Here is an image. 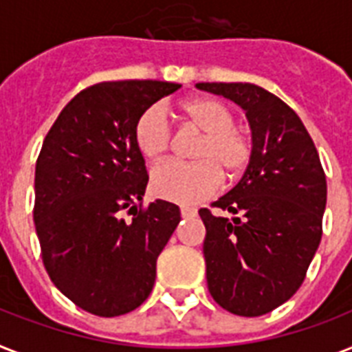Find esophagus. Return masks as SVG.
<instances>
[{
	"instance_id": "1",
	"label": "esophagus",
	"mask_w": 352,
	"mask_h": 352,
	"mask_svg": "<svg viewBox=\"0 0 352 352\" xmlns=\"http://www.w3.org/2000/svg\"><path fill=\"white\" fill-rule=\"evenodd\" d=\"M181 215H182V219H191V217L197 215V210L195 208H191V206H182Z\"/></svg>"
}]
</instances>
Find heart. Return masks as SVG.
<instances>
[{
	"label": "heart",
	"mask_w": 352,
	"mask_h": 352,
	"mask_svg": "<svg viewBox=\"0 0 352 352\" xmlns=\"http://www.w3.org/2000/svg\"><path fill=\"white\" fill-rule=\"evenodd\" d=\"M191 128L201 131L195 146V162H170L151 173V191L159 199L175 204H199L215 195L222 184V173L235 179L248 168L253 157V135L235 124V113L221 99L195 96L179 107ZM135 146L146 161H162L171 146V128L164 111L150 107L142 111L133 128Z\"/></svg>",
	"instance_id": "1"
}]
</instances>
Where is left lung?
Wrapping results in <instances>:
<instances>
[{
  "label": "left lung",
  "mask_w": 352,
  "mask_h": 352,
  "mask_svg": "<svg viewBox=\"0 0 352 352\" xmlns=\"http://www.w3.org/2000/svg\"><path fill=\"white\" fill-rule=\"evenodd\" d=\"M245 110L253 157L239 184L199 211L208 289L239 316L276 309L302 285L322 239L327 182L315 142L282 99L251 82H197Z\"/></svg>",
  "instance_id": "1"
}]
</instances>
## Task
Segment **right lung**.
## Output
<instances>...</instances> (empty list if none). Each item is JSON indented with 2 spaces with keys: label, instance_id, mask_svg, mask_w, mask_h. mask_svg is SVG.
<instances>
[{
  "label": "right lung",
  "instance_id": "add662e5",
  "mask_svg": "<svg viewBox=\"0 0 352 352\" xmlns=\"http://www.w3.org/2000/svg\"><path fill=\"white\" fill-rule=\"evenodd\" d=\"M179 88L97 82L63 108L43 141L34 181L43 264L57 289L92 315H126L148 298L157 256L181 222L171 202L142 206L148 173L133 139L142 111Z\"/></svg>",
  "mask_w": 352,
  "mask_h": 352
}]
</instances>
